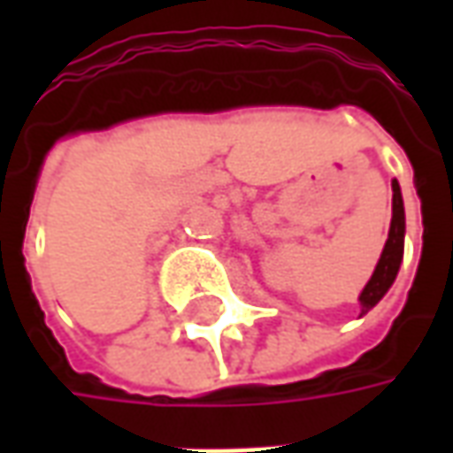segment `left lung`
<instances>
[{"label":"left lung","mask_w":453,"mask_h":453,"mask_svg":"<svg viewBox=\"0 0 453 453\" xmlns=\"http://www.w3.org/2000/svg\"><path fill=\"white\" fill-rule=\"evenodd\" d=\"M393 218H390L388 240L383 245L380 259L373 274H371L369 284L364 286V291L359 294L361 315H366L379 303L383 296L388 294V288L398 276L400 262H403V247H405V208H403V194H400V184L393 179Z\"/></svg>","instance_id":"obj_1"}]
</instances>
